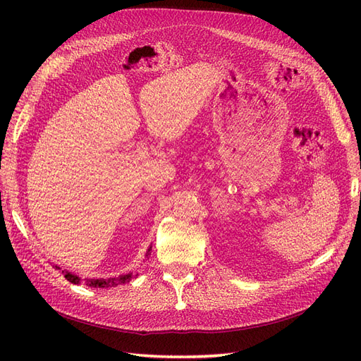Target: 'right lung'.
<instances>
[{"instance_id":"1","label":"right lung","mask_w":361,"mask_h":361,"mask_svg":"<svg viewBox=\"0 0 361 361\" xmlns=\"http://www.w3.org/2000/svg\"><path fill=\"white\" fill-rule=\"evenodd\" d=\"M150 248H149V251H150ZM149 251H147V255H149ZM56 268L60 269L59 267H56ZM61 272L64 274V279H66L71 283H73V285H78V283H81V279L78 276L72 274V272H68V271H61ZM130 279H133V274H126V276H122L118 279H108V280H105V279H89V280H85V285L90 286V288H108V286H117L118 283H126Z\"/></svg>"}]
</instances>
